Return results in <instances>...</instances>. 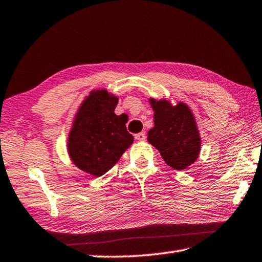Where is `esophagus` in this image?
<instances>
[{
  "mask_svg": "<svg viewBox=\"0 0 262 262\" xmlns=\"http://www.w3.org/2000/svg\"><path fill=\"white\" fill-rule=\"evenodd\" d=\"M135 139L139 140V141H144L145 140V133H139V134L135 135Z\"/></svg>",
  "mask_w": 262,
  "mask_h": 262,
  "instance_id": "esophagus-1",
  "label": "esophagus"
}]
</instances>
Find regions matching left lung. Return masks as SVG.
Here are the masks:
<instances>
[{
  "instance_id": "1",
  "label": "left lung",
  "mask_w": 262,
  "mask_h": 262,
  "mask_svg": "<svg viewBox=\"0 0 262 262\" xmlns=\"http://www.w3.org/2000/svg\"><path fill=\"white\" fill-rule=\"evenodd\" d=\"M155 126L148 132L152 144L168 166L185 170L199 157L201 139L192 111L183 101L172 105L166 99H149Z\"/></svg>"
}]
</instances>
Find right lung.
Instances as JSON below:
<instances>
[{"mask_svg":"<svg viewBox=\"0 0 262 262\" xmlns=\"http://www.w3.org/2000/svg\"><path fill=\"white\" fill-rule=\"evenodd\" d=\"M118 97L106 89L91 91L74 118L67 149L79 170L100 177L111 170L134 142L126 129V114L117 115Z\"/></svg>","mask_w":262,"mask_h":262,"instance_id":"obj_1","label":"right lung"}]
</instances>
